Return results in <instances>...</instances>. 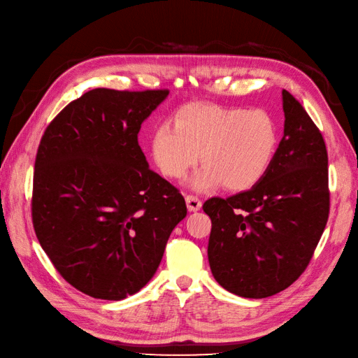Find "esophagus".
Listing matches in <instances>:
<instances>
[{
  "label": "esophagus",
  "instance_id": "1",
  "mask_svg": "<svg viewBox=\"0 0 358 358\" xmlns=\"http://www.w3.org/2000/svg\"><path fill=\"white\" fill-rule=\"evenodd\" d=\"M187 206H188V210L189 212H197V210H200V208H201V200L199 199V197H196V196H187Z\"/></svg>",
  "mask_w": 358,
  "mask_h": 358
}]
</instances>
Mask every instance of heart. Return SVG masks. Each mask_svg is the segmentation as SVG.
Instances as JSON below:
<instances>
[{"label": "heart", "instance_id": "b5f03b06", "mask_svg": "<svg viewBox=\"0 0 358 358\" xmlns=\"http://www.w3.org/2000/svg\"><path fill=\"white\" fill-rule=\"evenodd\" d=\"M155 164L169 179L185 178L201 154L204 169L194 178L197 189L218 185L243 191L263 179L278 149L275 119L263 109L216 104L183 106L173 124H161L150 140Z\"/></svg>", "mask_w": 358, "mask_h": 358}]
</instances>
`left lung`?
<instances>
[{"label": "left lung", "mask_w": 358, "mask_h": 358, "mask_svg": "<svg viewBox=\"0 0 358 358\" xmlns=\"http://www.w3.org/2000/svg\"><path fill=\"white\" fill-rule=\"evenodd\" d=\"M284 137L263 179L229 199L206 200L208 257L216 282L236 296L264 299L305 272L330 212L329 157L318 127L282 91Z\"/></svg>", "instance_id": "8db88e82"}]
</instances>
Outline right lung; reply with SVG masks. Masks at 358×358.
I'll return each instance as SVG.
<instances>
[{
	"mask_svg": "<svg viewBox=\"0 0 358 358\" xmlns=\"http://www.w3.org/2000/svg\"><path fill=\"white\" fill-rule=\"evenodd\" d=\"M169 90L96 88L48 125L37 149L31 215L70 285L122 300L154 276L187 216L178 188L149 169L137 134Z\"/></svg>",
	"mask_w": 358,
	"mask_h": 358,
	"instance_id": "add662e5",
	"label": "right lung"
}]
</instances>
